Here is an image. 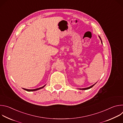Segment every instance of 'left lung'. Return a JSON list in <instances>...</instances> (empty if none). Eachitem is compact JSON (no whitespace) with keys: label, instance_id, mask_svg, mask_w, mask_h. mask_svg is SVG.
Instances as JSON below:
<instances>
[{"label":"left lung","instance_id":"obj_1","mask_svg":"<svg viewBox=\"0 0 123 123\" xmlns=\"http://www.w3.org/2000/svg\"><path fill=\"white\" fill-rule=\"evenodd\" d=\"M99 38H100V40H101V43H102V44H103V43H102V40H101V37L99 36ZM95 83V84H96ZM95 84H94V85H92V86H89V87H86V88H83V89H79V90H88V89H91V88H92V87L93 86H94V85H95Z\"/></svg>","mask_w":123,"mask_h":123}]
</instances>
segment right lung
Here are the masks:
<instances>
[{
  "label": "right lung",
  "instance_id": "add662e5",
  "mask_svg": "<svg viewBox=\"0 0 123 123\" xmlns=\"http://www.w3.org/2000/svg\"><path fill=\"white\" fill-rule=\"evenodd\" d=\"M46 85H44V86H42V87H39V88H37V89H33V90H29V89H23L24 90L27 91V92H33V91H37V90H39L40 89H41L42 88H43V87L45 86Z\"/></svg>",
  "mask_w": 123,
  "mask_h": 123
}]
</instances>
